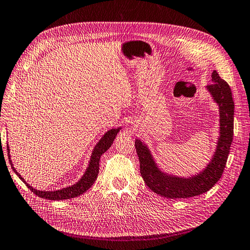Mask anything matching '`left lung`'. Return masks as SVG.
<instances>
[{"mask_svg": "<svg viewBox=\"0 0 250 250\" xmlns=\"http://www.w3.org/2000/svg\"><path fill=\"white\" fill-rule=\"evenodd\" d=\"M212 83L208 85L213 99L220 108V138L217 151L211 162L202 173L191 178L167 176L156 167L147 147L139 139L135 147L140 162V174L147 187L165 198H190L209 190L223 174L233 137L234 104L229 84L213 71Z\"/></svg>", "mask_w": 250, "mask_h": 250, "instance_id": "left-lung-1", "label": "left lung"}]
</instances>
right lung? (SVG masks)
I'll use <instances>...</instances> for the list:
<instances>
[{
    "mask_svg": "<svg viewBox=\"0 0 250 250\" xmlns=\"http://www.w3.org/2000/svg\"><path fill=\"white\" fill-rule=\"evenodd\" d=\"M119 130L120 129H113V130L108 131L104 135V137L99 140V142L94 147V151H93V153H92V156H91L89 167H88L87 170H85L84 175L76 184L71 185V187H69V188L59 189V190H53V191H42V190L34 189L33 188L30 187L29 184H27L25 182L24 178L21 177V175L17 172L16 169H14V167H12V169L14 170V173H16L20 177V179L27 185L28 188H30V190L33 191V194H35L42 199H47V200H66V199L78 197L82 194H83L84 191H87L92 187V184L95 182L98 172H99V159H101L102 155L105 151H108V148L112 146L113 141H114V139H115ZM7 152H8V158L10 160L8 146H7ZM10 165H11V160H10Z\"/></svg>",
    "mask_w": 250,
    "mask_h": 250,
    "instance_id": "obj_1",
    "label": "right lung"
}]
</instances>
